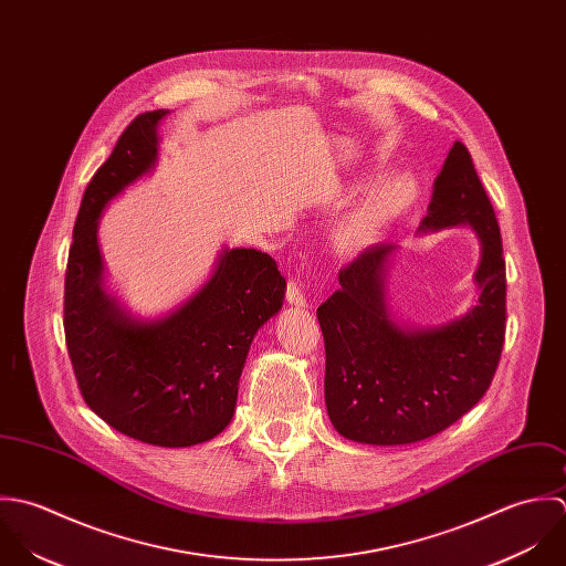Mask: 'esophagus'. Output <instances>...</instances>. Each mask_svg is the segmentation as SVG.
<instances>
[{
    "label": "esophagus",
    "mask_w": 566,
    "mask_h": 566,
    "mask_svg": "<svg viewBox=\"0 0 566 566\" xmlns=\"http://www.w3.org/2000/svg\"><path fill=\"white\" fill-rule=\"evenodd\" d=\"M286 302L291 306H297V308H304L306 306V295L302 291V284L297 280H291L289 286H286Z\"/></svg>",
    "instance_id": "esophagus-1"
}]
</instances>
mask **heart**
<instances>
[{
	"label": "heart",
	"instance_id": "1",
	"mask_svg": "<svg viewBox=\"0 0 566 566\" xmlns=\"http://www.w3.org/2000/svg\"><path fill=\"white\" fill-rule=\"evenodd\" d=\"M420 199V184L409 172L376 181L337 221L333 240L343 253H360L378 244Z\"/></svg>",
	"mask_w": 566,
	"mask_h": 566
}]
</instances>
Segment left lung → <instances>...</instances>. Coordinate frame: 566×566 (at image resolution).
<instances>
[{"mask_svg": "<svg viewBox=\"0 0 566 566\" xmlns=\"http://www.w3.org/2000/svg\"><path fill=\"white\" fill-rule=\"evenodd\" d=\"M468 227L479 240L474 304L438 326L398 319L387 277L400 244L369 247L317 308L326 340V407L343 438L402 447L433 438L488 391L505 339V260L490 199L461 142L452 144L418 233Z\"/></svg>", "mask_w": 566, "mask_h": 566, "instance_id": "obj_1", "label": "left lung"}]
</instances>
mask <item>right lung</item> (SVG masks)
<instances>
[{"label":"right lung","instance_id":"right-lung-1","mask_svg":"<svg viewBox=\"0 0 566 566\" xmlns=\"http://www.w3.org/2000/svg\"><path fill=\"white\" fill-rule=\"evenodd\" d=\"M168 114L137 115L87 186L67 258L63 324L87 407L133 440L186 449L231 422L251 340L282 311L286 280L269 253L223 247L203 284L161 315H135L112 293L101 219L155 172Z\"/></svg>","mask_w":566,"mask_h":566}]
</instances>
